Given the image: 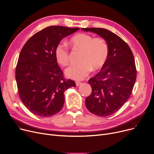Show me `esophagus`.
I'll return each mask as SVG.
<instances>
[{"label":"esophagus","instance_id":"34e87169","mask_svg":"<svg viewBox=\"0 0 154 154\" xmlns=\"http://www.w3.org/2000/svg\"><path fill=\"white\" fill-rule=\"evenodd\" d=\"M80 84H81V82H79V81H76V82H75V84H76V85H77V86L79 85Z\"/></svg>","mask_w":154,"mask_h":154}]
</instances>
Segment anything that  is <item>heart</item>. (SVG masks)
Returning a JSON list of instances; mask_svg holds the SVG:
<instances>
[{"mask_svg":"<svg viewBox=\"0 0 154 154\" xmlns=\"http://www.w3.org/2000/svg\"><path fill=\"white\" fill-rule=\"evenodd\" d=\"M73 48L80 51L78 63H74L66 70V75L74 80H82L88 75L92 68L98 69L106 62L109 55V46L104 39L93 38L92 35L80 33L70 39ZM57 62L62 67L69 64V49L67 45L60 43L55 50Z\"/></svg>","mask_w":154,"mask_h":154,"instance_id":"1","label":"heart"}]
</instances>
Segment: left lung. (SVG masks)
<instances>
[{"instance_id": "1", "label": "left lung", "mask_w": 154, "mask_h": 154, "mask_svg": "<svg viewBox=\"0 0 154 154\" xmlns=\"http://www.w3.org/2000/svg\"><path fill=\"white\" fill-rule=\"evenodd\" d=\"M103 38L109 55L100 71L88 80L92 92L85 106L92 114L100 117L118 111L130 97L137 77L134 57L130 47L116 34L103 28H82Z\"/></svg>"}]
</instances>
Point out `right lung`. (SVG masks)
I'll return each instance as SVG.
<instances>
[{
	"label": "right lung",
	"mask_w": 154,
	"mask_h": 154,
	"mask_svg": "<svg viewBox=\"0 0 154 154\" xmlns=\"http://www.w3.org/2000/svg\"><path fill=\"white\" fill-rule=\"evenodd\" d=\"M80 29L50 26L32 35L22 47L15 69L20 99L32 114L52 116L62 109L64 92L75 87L66 79L55 56L61 40Z\"/></svg>",
	"instance_id": "right-lung-1"
}]
</instances>
